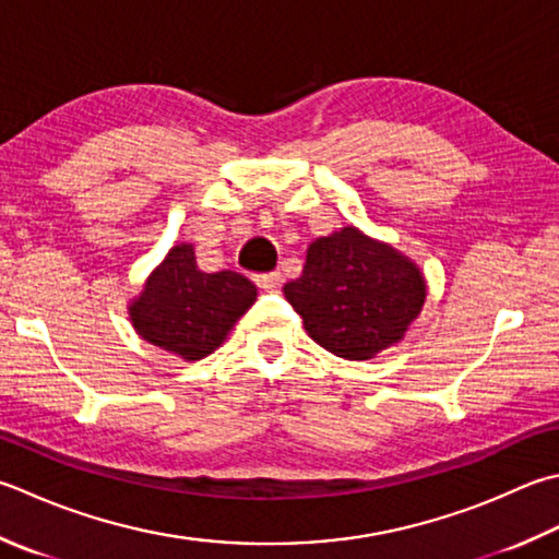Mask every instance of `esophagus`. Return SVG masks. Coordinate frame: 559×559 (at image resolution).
Here are the masks:
<instances>
[{"mask_svg":"<svg viewBox=\"0 0 559 559\" xmlns=\"http://www.w3.org/2000/svg\"><path fill=\"white\" fill-rule=\"evenodd\" d=\"M254 281H257V286H259V288H273V286H276V283L281 281V273H278V271L257 273Z\"/></svg>","mask_w":559,"mask_h":559,"instance_id":"1","label":"esophagus"}]
</instances>
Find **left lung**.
Masks as SVG:
<instances>
[{"label":"left lung","mask_w":559,"mask_h":559,"mask_svg":"<svg viewBox=\"0 0 559 559\" xmlns=\"http://www.w3.org/2000/svg\"><path fill=\"white\" fill-rule=\"evenodd\" d=\"M283 293L317 344L342 358L366 360L404 336L421 312L426 283L400 251L344 227L314 239L302 276Z\"/></svg>","instance_id":"8db88e82"}]
</instances>
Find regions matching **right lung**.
I'll list each match as a JSON object with an SVG mask.
<instances>
[{
    "label": "right lung",
    "instance_id": "obj_1",
    "mask_svg": "<svg viewBox=\"0 0 559 559\" xmlns=\"http://www.w3.org/2000/svg\"><path fill=\"white\" fill-rule=\"evenodd\" d=\"M254 300V283L242 273H203L193 247L179 245L152 271L145 290L130 305V320L145 342L199 360L223 344Z\"/></svg>",
    "mask_w": 559,
    "mask_h": 559
}]
</instances>
